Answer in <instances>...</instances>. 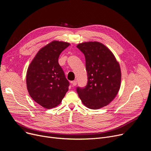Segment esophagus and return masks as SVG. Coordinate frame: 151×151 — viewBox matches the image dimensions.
<instances>
[{
    "label": "esophagus",
    "mask_w": 151,
    "mask_h": 151,
    "mask_svg": "<svg viewBox=\"0 0 151 151\" xmlns=\"http://www.w3.org/2000/svg\"><path fill=\"white\" fill-rule=\"evenodd\" d=\"M71 85L73 86H76V85H77V81H76V80H75V81H71Z\"/></svg>",
    "instance_id": "1"
}]
</instances>
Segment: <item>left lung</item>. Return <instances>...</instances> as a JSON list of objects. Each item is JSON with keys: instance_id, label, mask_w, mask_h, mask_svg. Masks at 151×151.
<instances>
[{"instance_id": "8db88e82", "label": "left lung", "mask_w": 151, "mask_h": 151, "mask_svg": "<svg viewBox=\"0 0 151 151\" xmlns=\"http://www.w3.org/2000/svg\"><path fill=\"white\" fill-rule=\"evenodd\" d=\"M76 47L85 55L88 76L86 86L77 87L76 92L88 108H101L112 101L119 90V64L113 53L99 42H85Z\"/></svg>"}]
</instances>
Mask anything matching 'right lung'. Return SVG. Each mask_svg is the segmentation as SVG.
Here are the masks:
<instances>
[{"label":"right lung","mask_w":151,"mask_h":151,"mask_svg":"<svg viewBox=\"0 0 151 151\" xmlns=\"http://www.w3.org/2000/svg\"><path fill=\"white\" fill-rule=\"evenodd\" d=\"M69 45L66 42H52L39 50L28 68V91L35 102L46 109L60 104L68 90L70 83L58 63V58Z\"/></svg>","instance_id":"1"}]
</instances>
